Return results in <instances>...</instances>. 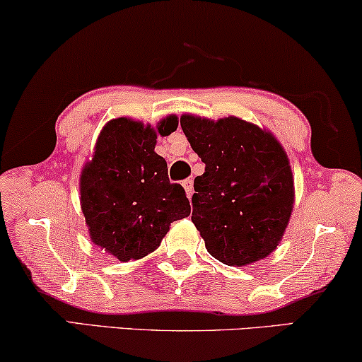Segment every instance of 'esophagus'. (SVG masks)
<instances>
[{"label":"esophagus","instance_id":"esophagus-1","mask_svg":"<svg viewBox=\"0 0 362 362\" xmlns=\"http://www.w3.org/2000/svg\"><path fill=\"white\" fill-rule=\"evenodd\" d=\"M182 187H185L186 196L191 197L192 192H194V182H192V180H185V181H182Z\"/></svg>","mask_w":362,"mask_h":362}]
</instances>
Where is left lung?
<instances>
[{
	"label": "left lung",
	"mask_w": 362,
	"mask_h": 362,
	"mask_svg": "<svg viewBox=\"0 0 362 362\" xmlns=\"http://www.w3.org/2000/svg\"><path fill=\"white\" fill-rule=\"evenodd\" d=\"M181 128L206 165L194 180L191 221L207 252L230 267L265 259L281 242L295 202L284 146L267 128L232 115L185 113Z\"/></svg>",
	"instance_id": "8db88e82"
}]
</instances>
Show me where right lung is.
<instances>
[{"instance_id":"right-lung-1","label":"right lung","mask_w":362,"mask_h":362,"mask_svg":"<svg viewBox=\"0 0 362 362\" xmlns=\"http://www.w3.org/2000/svg\"><path fill=\"white\" fill-rule=\"evenodd\" d=\"M176 128V115L161 118L156 127L113 118L82 168L78 187L88 235L120 262L155 252L173 222L191 214L185 189L171 185L165 158L155 151L158 136Z\"/></svg>"}]
</instances>
